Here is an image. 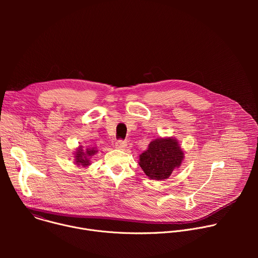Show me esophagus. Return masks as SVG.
<instances>
[{"instance_id":"1","label":"esophagus","mask_w":258,"mask_h":258,"mask_svg":"<svg viewBox=\"0 0 258 258\" xmlns=\"http://www.w3.org/2000/svg\"><path fill=\"white\" fill-rule=\"evenodd\" d=\"M126 146H127V144H126L125 141L119 140V141H117V142L115 143V148H116V149H119V150H123Z\"/></svg>"}]
</instances>
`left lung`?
<instances>
[{
    "label": "left lung",
    "mask_w": 258,
    "mask_h": 258,
    "mask_svg": "<svg viewBox=\"0 0 258 258\" xmlns=\"http://www.w3.org/2000/svg\"><path fill=\"white\" fill-rule=\"evenodd\" d=\"M185 158L180 144L173 137L158 138L150 142L148 149L139 156V165L151 179L163 180L177 169Z\"/></svg>",
    "instance_id": "obj_1"
}]
</instances>
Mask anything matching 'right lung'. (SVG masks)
Returning a JSON list of instances; mask_svg holds the SVG:
<instances>
[{
	"label": "right lung",
	"instance_id": "obj_1",
	"mask_svg": "<svg viewBox=\"0 0 258 258\" xmlns=\"http://www.w3.org/2000/svg\"><path fill=\"white\" fill-rule=\"evenodd\" d=\"M98 152L96 147H84V146H79L76 149L75 153H73V162L78 166V167H89L92 164L91 158Z\"/></svg>",
	"mask_w": 258,
	"mask_h": 258
}]
</instances>
